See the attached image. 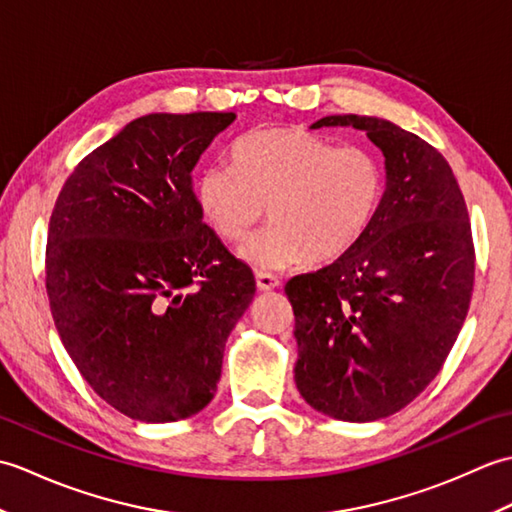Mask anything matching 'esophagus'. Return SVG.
I'll use <instances>...</instances> for the list:
<instances>
[{
    "instance_id": "1",
    "label": "esophagus",
    "mask_w": 512,
    "mask_h": 512,
    "mask_svg": "<svg viewBox=\"0 0 512 512\" xmlns=\"http://www.w3.org/2000/svg\"><path fill=\"white\" fill-rule=\"evenodd\" d=\"M255 284H257V290H262V292H270V290H277V288L281 286V281H279L275 275L257 273V277H255Z\"/></svg>"
}]
</instances>
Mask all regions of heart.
<instances>
[{"label": "heart", "instance_id": "heart-1", "mask_svg": "<svg viewBox=\"0 0 512 512\" xmlns=\"http://www.w3.org/2000/svg\"><path fill=\"white\" fill-rule=\"evenodd\" d=\"M231 165H206L195 178V200L226 242L244 239L268 213L273 224L239 248L257 270L343 257L372 228L385 198L376 151L339 147L303 127L244 134L231 147Z\"/></svg>", "mask_w": 512, "mask_h": 512}]
</instances>
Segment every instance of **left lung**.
I'll use <instances>...</instances> for the list:
<instances>
[{"label":"left lung","instance_id":"obj_1","mask_svg":"<svg viewBox=\"0 0 512 512\" xmlns=\"http://www.w3.org/2000/svg\"><path fill=\"white\" fill-rule=\"evenodd\" d=\"M383 151L385 198L350 253L286 284L295 312V383L312 409L372 422L438 376L466 319L475 253L462 191L438 149L376 116H325Z\"/></svg>","mask_w":512,"mask_h":512}]
</instances>
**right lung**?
Instances as JSON below:
<instances>
[{
  "instance_id": "1",
  "label": "right lung",
  "mask_w": 512,
  "mask_h": 512,
  "mask_svg": "<svg viewBox=\"0 0 512 512\" xmlns=\"http://www.w3.org/2000/svg\"><path fill=\"white\" fill-rule=\"evenodd\" d=\"M233 121L140 116L79 162L54 204L46 288L61 343L96 394L140 422L209 405L255 297L193 193L195 165Z\"/></svg>"
}]
</instances>
